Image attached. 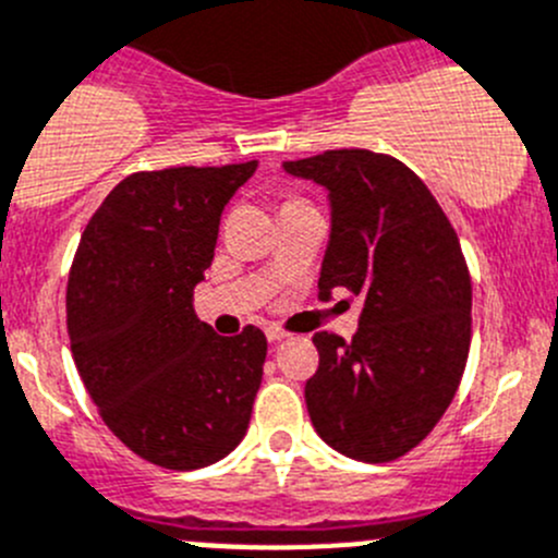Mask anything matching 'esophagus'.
Masks as SVG:
<instances>
[{"instance_id":"34e87169","label":"esophagus","mask_w":558,"mask_h":558,"mask_svg":"<svg viewBox=\"0 0 558 558\" xmlns=\"http://www.w3.org/2000/svg\"><path fill=\"white\" fill-rule=\"evenodd\" d=\"M267 338L272 340V343H278V340L289 338V332H286L283 327H278V324H269V327H267Z\"/></svg>"}]
</instances>
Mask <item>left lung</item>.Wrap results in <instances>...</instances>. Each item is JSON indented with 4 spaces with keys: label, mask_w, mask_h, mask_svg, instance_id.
<instances>
[{
    "label": "left lung",
    "mask_w": 558,
    "mask_h": 558,
    "mask_svg": "<svg viewBox=\"0 0 558 558\" xmlns=\"http://www.w3.org/2000/svg\"><path fill=\"white\" fill-rule=\"evenodd\" d=\"M283 169L329 191L318 296L362 300L354 338L313 335L307 414L340 456L389 463L436 428L463 378L472 278L461 242L425 182L389 155L329 149Z\"/></svg>",
    "instance_id": "left-lung-1"
}]
</instances>
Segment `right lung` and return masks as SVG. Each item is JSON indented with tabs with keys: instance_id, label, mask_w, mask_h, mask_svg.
Returning <instances> with one entry per match:
<instances>
[{
	"instance_id": "right-lung-1",
	"label": "right lung",
	"mask_w": 558,
	"mask_h": 558,
	"mask_svg": "<svg viewBox=\"0 0 558 558\" xmlns=\"http://www.w3.org/2000/svg\"><path fill=\"white\" fill-rule=\"evenodd\" d=\"M174 166L113 187L81 234L68 280V335L97 414L128 450L191 472L245 436L267 338H223L193 311L223 207L256 171Z\"/></svg>"
}]
</instances>
